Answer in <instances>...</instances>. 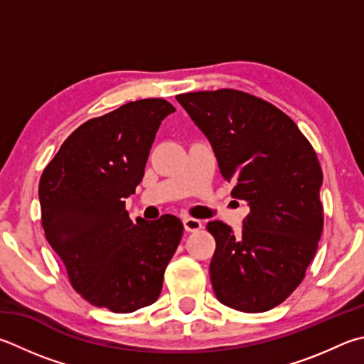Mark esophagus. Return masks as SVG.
Wrapping results in <instances>:
<instances>
[{
    "label": "esophagus",
    "instance_id": "obj_1",
    "mask_svg": "<svg viewBox=\"0 0 364 364\" xmlns=\"http://www.w3.org/2000/svg\"><path fill=\"white\" fill-rule=\"evenodd\" d=\"M183 224H184V229H186L188 232H197V230L202 229V221L196 220V218H184Z\"/></svg>",
    "mask_w": 364,
    "mask_h": 364
}]
</instances>
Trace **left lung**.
Returning <instances> with one entry per match:
<instances>
[{"label": "left lung", "mask_w": 364, "mask_h": 364, "mask_svg": "<svg viewBox=\"0 0 364 364\" xmlns=\"http://www.w3.org/2000/svg\"><path fill=\"white\" fill-rule=\"evenodd\" d=\"M211 143L234 199L250 205L242 235L221 221L207 230L218 301L256 314L279 306L306 277L323 230V171L312 144L272 103L235 89L176 95Z\"/></svg>", "instance_id": "8db88e82"}]
</instances>
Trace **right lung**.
<instances>
[{"label":"right lung","mask_w":364,"mask_h":364,"mask_svg":"<svg viewBox=\"0 0 364 364\" xmlns=\"http://www.w3.org/2000/svg\"><path fill=\"white\" fill-rule=\"evenodd\" d=\"M173 111L164 98H144L89 119L43 171L46 239L71 287L92 306L130 314L161 294L183 223L173 215L134 223L124 200L143 180L156 132Z\"/></svg>","instance_id":"add662e5"}]
</instances>
